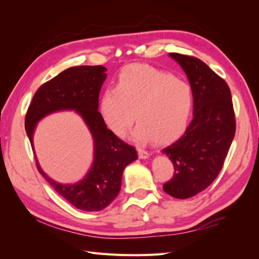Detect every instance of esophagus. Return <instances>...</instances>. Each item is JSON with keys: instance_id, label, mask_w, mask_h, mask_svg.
I'll return each mask as SVG.
<instances>
[{"instance_id": "esophagus-1", "label": "esophagus", "mask_w": 259, "mask_h": 259, "mask_svg": "<svg viewBox=\"0 0 259 259\" xmlns=\"http://www.w3.org/2000/svg\"><path fill=\"white\" fill-rule=\"evenodd\" d=\"M137 151H138L139 159L146 160V159H148V158H149V153H148V151L144 150V149H142V148H138V149H137Z\"/></svg>"}]
</instances>
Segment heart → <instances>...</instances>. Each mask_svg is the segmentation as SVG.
Returning a JSON list of instances; mask_svg holds the SVG:
<instances>
[{"label": "heart", "mask_w": 259, "mask_h": 259, "mask_svg": "<svg viewBox=\"0 0 259 259\" xmlns=\"http://www.w3.org/2000/svg\"><path fill=\"white\" fill-rule=\"evenodd\" d=\"M192 105L188 83L151 66L132 65L119 74L115 88L104 91L99 109L116 136H123L136 117L133 139L164 144L184 131Z\"/></svg>", "instance_id": "heart-1"}]
</instances>
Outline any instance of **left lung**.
Listing matches in <instances>:
<instances>
[{"instance_id": "8db88e82", "label": "left lung", "mask_w": 259, "mask_h": 259, "mask_svg": "<svg viewBox=\"0 0 259 259\" xmlns=\"http://www.w3.org/2000/svg\"><path fill=\"white\" fill-rule=\"evenodd\" d=\"M183 68L193 96V119L184 134L162 152L174 164V176L163 189L188 199L214 182L236 133L231 93L225 80L202 60L169 53Z\"/></svg>"}]
</instances>
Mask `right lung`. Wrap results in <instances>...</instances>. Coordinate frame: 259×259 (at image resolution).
Segmentation results:
<instances>
[{"instance_id":"right-lung-1","label":"right lung","mask_w":259,"mask_h":259,"mask_svg":"<svg viewBox=\"0 0 259 259\" xmlns=\"http://www.w3.org/2000/svg\"><path fill=\"white\" fill-rule=\"evenodd\" d=\"M103 66L66 69L36 91L26 114L25 127L34 151L36 124L54 112L75 111L94 140V160L86 175L75 184H60L44 173L35 156L36 167L49 184L70 204L86 211L107 207L121 189L123 170L137 160L135 148L125 144L107 125L98 111L99 93L107 77ZM35 154V151H34Z\"/></svg>"}]
</instances>
